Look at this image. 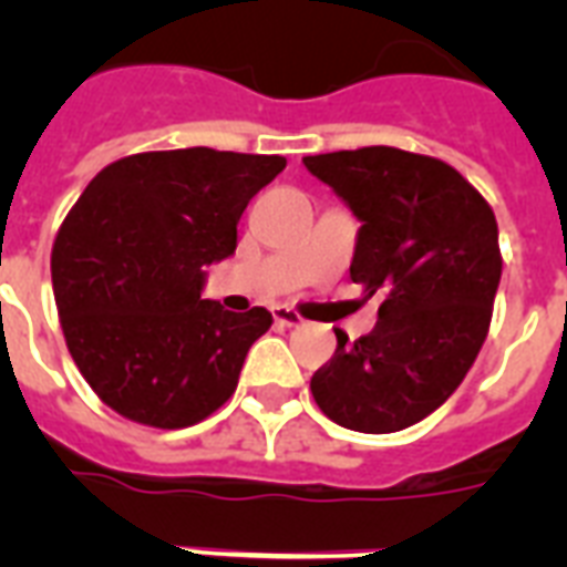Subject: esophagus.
Masks as SVG:
<instances>
[{
  "instance_id": "1",
  "label": "esophagus",
  "mask_w": 567,
  "mask_h": 567,
  "mask_svg": "<svg viewBox=\"0 0 567 567\" xmlns=\"http://www.w3.org/2000/svg\"><path fill=\"white\" fill-rule=\"evenodd\" d=\"M274 320L279 323V327H300V323H302V318L297 315V311L282 309V306H276V309H274Z\"/></svg>"
}]
</instances>
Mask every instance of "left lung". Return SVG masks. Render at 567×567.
Returning <instances> with one entry per match:
<instances>
[{
  "mask_svg": "<svg viewBox=\"0 0 567 567\" xmlns=\"http://www.w3.org/2000/svg\"><path fill=\"white\" fill-rule=\"evenodd\" d=\"M359 217L350 276L379 297L377 327L311 377L320 412L355 432L423 421L471 371L492 323L503 258L492 205L450 164L394 146L306 155Z\"/></svg>",
  "mask_w": 567,
  "mask_h": 567,
  "instance_id": "left-lung-1",
  "label": "left lung"
}]
</instances>
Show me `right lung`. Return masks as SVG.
<instances>
[{
    "label": "right lung",
    "mask_w": 567,
    "mask_h": 567,
    "mask_svg": "<svg viewBox=\"0 0 567 567\" xmlns=\"http://www.w3.org/2000/svg\"><path fill=\"white\" fill-rule=\"evenodd\" d=\"M282 171V155L190 146L93 176L58 229L52 291L66 350L102 403L182 430L235 394L274 318L203 300V267L235 252L240 214Z\"/></svg>",
    "instance_id": "right-lung-1"
}]
</instances>
